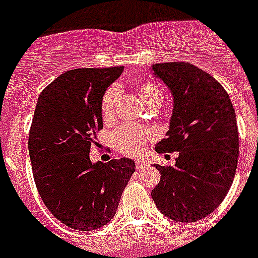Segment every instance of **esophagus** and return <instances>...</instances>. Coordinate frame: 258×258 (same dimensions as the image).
I'll list each match as a JSON object with an SVG mask.
<instances>
[{"mask_svg":"<svg viewBox=\"0 0 258 258\" xmlns=\"http://www.w3.org/2000/svg\"><path fill=\"white\" fill-rule=\"evenodd\" d=\"M135 166H137V170H143L149 165H147L145 161H142V159H137V161H135Z\"/></svg>","mask_w":258,"mask_h":258,"instance_id":"1","label":"esophagus"}]
</instances>
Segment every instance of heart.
I'll return each mask as SVG.
<instances>
[{
    "label": "heart",
    "instance_id": "b5f03b06",
    "mask_svg": "<svg viewBox=\"0 0 258 258\" xmlns=\"http://www.w3.org/2000/svg\"><path fill=\"white\" fill-rule=\"evenodd\" d=\"M139 96L147 107L150 105H161L163 101V91L161 87L153 82H142L139 84ZM117 99L116 87H109L101 99V116L105 121L109 120L115 111V104ZM154 135L151 130H145L134 125H121L112 135L113 146L120 153L125 155H138L145 149L146 143Z\"/></svg>",
    "mask_w": 258,
    "mask_h": 258
}]
</instances>
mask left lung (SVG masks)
Here are the masks:
<instances>
[{
    "label": "left lung",
    "mask_w": 258,
    "mask_h": 258,
    "mask_svg": "<svg viewBox=\"0 0 258 258\" xmlns=\"http://www.w3.org/2000/svg\"><path fill=\"white\" fill-rule=\"evenodd\" d=\"M174 97L170 128L155 150L178 151L175 165H155L151 191L162 214L196 222L216 210L232 186L238 161V128L232 100L208 72L188 62L151 66Z\"/></svg>",
    "instance_id": "8db88e82"
}]
</instances>
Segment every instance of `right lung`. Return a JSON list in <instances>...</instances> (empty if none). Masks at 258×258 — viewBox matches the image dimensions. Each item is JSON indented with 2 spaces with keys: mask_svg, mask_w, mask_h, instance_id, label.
<instances>
[{
  "mask_svg": "<svg viewBox=\"0 0 258 258\" xmlns=\"http://www.w3.org/2000/svg\"><path fill=\"white\" fill-rule=\"evenodd\" d=\"M121 72L123 67L68 71L42 89L34 109L28 149L36 187L53 217L76 230L108 224L135 171L128 158L89 159L103 128L101 99Z\"/></svg>",
  "mask_w": 258,
  "mask_h": 258,
  "instance_id": "obj_1",
  "label": "right lung"
}]
</instances>
